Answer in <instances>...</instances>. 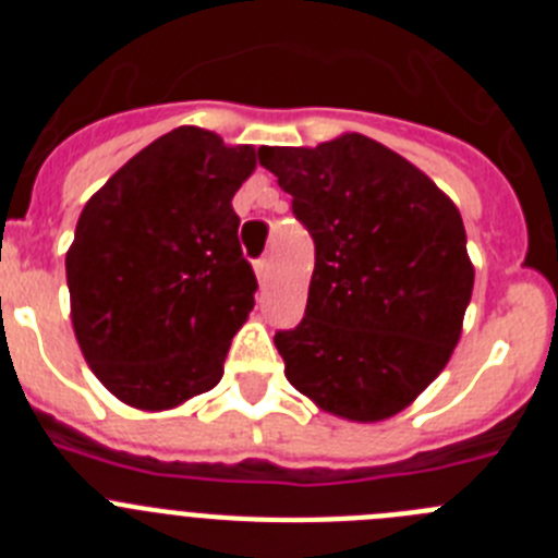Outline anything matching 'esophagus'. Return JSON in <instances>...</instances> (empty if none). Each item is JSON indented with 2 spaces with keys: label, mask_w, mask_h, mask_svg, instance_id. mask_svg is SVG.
<instances>
[{
  "label": "esophagus",
  "mask_w": 558,
  "mask_h": 558,
  "mask_svg": "<svg viewBox=\"0 0 558 558\" xmlns=\"http://www.w3.org/2000/svg\"><path fill=\"white\" fill-rule=\"evenodd\" d=\"M256 279H259V284H265L270 279V259H268V256L256 263Z\"/></svg>",
  "instance_id": "esophagus-1"
}]
</instances>
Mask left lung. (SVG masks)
<instances>
[{
    "label": "left lung",
    "mask_w": 558,
    "mask_h": 558,
    "mask_svg": "<svg viewBox=\"0 0 558 558\" xmlns=\"http://www.w3.org/2000/svg\"><path fill=\"white\" fill-rule=\"evenodd\" d=\"M256 156L315 243L302 324L274 338L284 377L349 422L393 416L461 338L475 284L461 211L418 167L360 133Z\"/></svg>",
    "instance_id": "obj_1"
}]
</instances>
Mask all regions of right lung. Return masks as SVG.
<instances>
[{
	"label": "right lung",
	"mask_w": 558,
	"mask_h": 558,
	"mask_svg": "<svg viewBox=\"0 0 558 558\" xmlns=\"http://www.w3.org/2000/svg\"><path fill=\"white\" fill-rule=\"evenodd\" d=\"M256 167L251 145L181 125L140 150L88 198L66 251L72 327L102 386L167 411L223 377L254 310L231 198Z\"/></svg>",
	"instance_id": "obj_1"
}]
</instances>
